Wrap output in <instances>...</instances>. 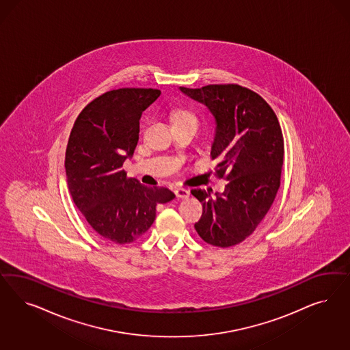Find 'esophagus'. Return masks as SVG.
I'll return each instance as SVG.
<instances>
[{
  "mask_svg": "<svg viewBox=\"0 0 350 350\" xmlns=\"http://www.w3.org/2000/svg\"><path fill=\"white\" fill-rule=\"evenodd\" d=\"M175 194L178 198H188L191 192L185 188H175Z\"/></svg>",
  "mask_w": 350,
  "mask_h": 350,
  "instance_id": "esophagus-1",
  "label": "esophagus"
}]
</instances>
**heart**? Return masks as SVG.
Here are the masks:
<instances>
[{"instance_id":"obj_1","label":"heart","mask_w":350,"mask_h":350,"mask_svg":"<svg viewBox=\"0 0 350 350\" xmlns=\"http://www.w3.org/2000/svg\"><path fill=\"white\" fill-rule=\"evenodd\" d=\"M183 117H192V114H189V113L187 112L176 113V117H175V120H176V118H183Z\"/></svg>"}]
</instances>
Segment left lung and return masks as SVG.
I'll return each instance as SVG.
<instances>
[{"mask_svg": "<svg viewBox=\"0 0 350 350\" xmlns=\"http://www.w3.org/2000/svg\"><path fill=\"white\" fill-rule=\"evenodd\" d=\"M202 103L215 118L211 157L216 172L228 184L223 193L192 189L202 203L194 224L200 237L216 247H230L252 234L269 211L281 185L283 136L271 105L259 94L239 85L180 88Z\"/></svg>", "mask_w": 350, "mask_h": 350, "instance_id": "8db88e82", "label": "left lung"}]
</instances>
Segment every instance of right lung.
I'll use <instances>...</instances> for the list:
<instances>
[{"label": "right lung", "mask_w": 350, "mask_h": 350, "mask_svg": "<svg viewBox=\"0 0 350 350\" xmlns=\"http://www.w3.org/2000/svg\"><path fill=\"white\" fill-rule=\"evenodd\" d=\"M157 89L105 92L79 113L66 150L68 189L91 228L114 243L142 237L156 219L158 203L175 194L126 176V158L139 140L142 113L157 100Z\"/></svg>", "instance_id": "right-lung-1"}]
</instances>
